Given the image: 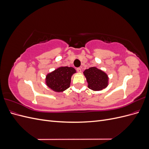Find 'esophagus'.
I'll use <instances>...</instances> for the list:
<instances>
[{"instance_id":"1","label":"esophagus","mask_w":149,"mask_h":149,"mask_svg":"<svg viewBox=\"0 0 149 149\" xmlns=\"http://www.w3.org/2000/svg\"><path fill=\"white\" fill-rule=\"evenodd\" d=\"M76 71H77L78 73H81V70L80 68H76Z\"/></svg>"}]
</instances>
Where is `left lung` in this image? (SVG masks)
<instances>
[{
    "instance_id": "obj_1",
    "label": "left lung",
    "mask_w": 149,
    "mask_h": 149,
    "mask_svg": "<svg viewBox=\"0 0 149 149\" xmlns=\"http://www.w3.org/2000/svg\"><path fill=\"white\" fill-rule=\"evenodd\" d=\"M83 73L88 83V88L93 91H100L108 85V76L101 70L91 67L85 70Z\"/></svg>"
}]
</instances>
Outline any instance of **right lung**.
<instances>
[{
	"instance_id": "obj_1",
	"label": "right lung",
	"mask_w": 149,
	"mask_h": 149,
	"mask_svg": "<svg viewBox=\"0 0 149 149\" xmlns=\"http://www.w3.org/2000/svg\"><path fill=\"white\" fill-rule=\"evenodd\" d=\"M76 70L72 67L61 66L46 76L48 86L55 92H63L70 87L71 76Z\"/></svg>"
}]
</instances>
